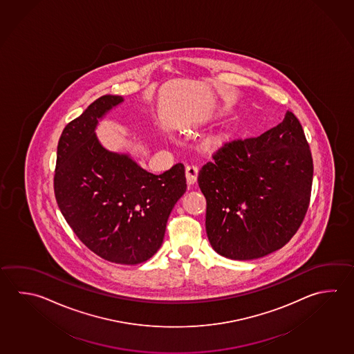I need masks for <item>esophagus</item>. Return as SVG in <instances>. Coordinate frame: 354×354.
<instances>
[{
    "mask_svg": "<svg viewBox=\"0 0 354 354\" xmlns=\"http://www.w3.org/2000/svg\"><path fill=\"white\" fill-rule=\"evenodd\" d=\"M198 176V167L196 165H188L186 167V178L188 185H193L197 180Z\"/></svg>",
    "mask_w": 354,
    "mask_h": 354,
    "instance_id": "1",
    "label": "esophagus"
}]
</instances>
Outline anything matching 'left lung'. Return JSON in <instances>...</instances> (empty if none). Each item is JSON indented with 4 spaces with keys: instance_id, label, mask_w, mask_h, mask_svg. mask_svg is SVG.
<instances>
[{
    "instance_id": "1",
    "label": "left lung",
    "mask_w": 354,
    "mask_h": 354,
    "mask_svg": "<svg viewBox=\"0 0 354 354\" xmlns=\"http://www.w3.org/2000/svg\"><path fill=\"white\" fill-rule=\"evenodd\" d=\"M312 180L308 142L290 111L258 137L225 142L198 174L213 250L247 261L282 248L306 217Z\"/></svg>"
}]
</instances>
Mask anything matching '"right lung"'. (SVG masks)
Listing matches in <instances>:
<instances>
[{"instance_id": "obj_1", "label": "right lung", "mask_w": 354, "mask_h": 354, "mask_svg": "<svg viewBox=\"0 0 354 354\" xmlns=\"http://www.w3.org/2000/svg\"><path fill=\"white\" fill-rule=\"evenodd\" d=\"M100 97L59 137L55 197L66 222L88 250L113 263L138 264L161 247L167 219L186 192L185 166L149 174L127 154L97 140L98 120L121 103Z\"/></svg>"}]
</instances>
